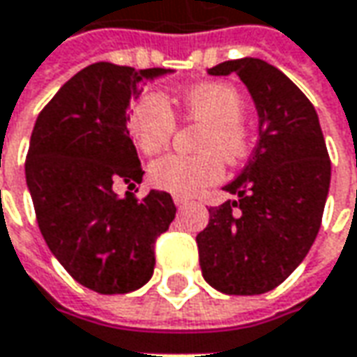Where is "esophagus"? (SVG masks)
Here are the masks:
<instances>
[{
  "label": "esophagus",
  "instance_id": "34e87169",
  "mask_svg": "<svg viewBox=\"0 0 357 357\" xmlns=\"http://www.w3.org/2000/svg\"><path fill=\"white\" fill-rule=\"evenodd\" d=\"M174 204H176L178 208H183V206H186V204H190V200L183 199V197H174Z\"/></svg>",
  "mask_w": 357,
  "mask_h": 357
}]
</instances>
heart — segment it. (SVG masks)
<instances>
[{
	"instance_id": "1",
	"label": "heart",
	"mask_w": 357,
	"mask_h": 357,
	"mask_svg": "<svg viewBox=\"0 0 357 357\" xmlns=\"http://www.w3.org/2000/svg\"><path fill=\"white\" fill-rule=\"evenodd\" d=\"M186 119L200 121L199 155H165L149 167L151 183L176 197H192L225 174V158L236 162L250 151V130L244 123V97L222 81L200 83L181 99ZM129 132L144 155H155L171 143L176 117L158 93L135 99L129 109Z\"/></svg>"
}]
</instances>
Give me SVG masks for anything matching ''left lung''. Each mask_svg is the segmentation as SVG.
<instances>
[{
	"mask_svg": "<svg viewBox=\"0 0 357 357\" xmlns=\"http://www.w3.org/2000/svg\"><path fill=\"white\" fill-rule=\"evenodd\" d=\"M236 73L252 95L260 139L225 186L236 200L211 206L197 234L204 280L230 296L274 290L306 258L322 225L330 157L314 105L274 65L244 57L208 69Z\"/></svg>",
	"mask_w": 357,
	"mask_h": 357,
	"instance_id": "obj_1",
	"label": "left lung"
}]
</instances>
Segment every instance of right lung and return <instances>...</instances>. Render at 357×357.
<instances>
[{"mask_svg":"<svg viewBox=\"0 0 357 357\" xmlns=\"http://www.w3.org/2000/svg\"><path fill=\"white\" fill-rule=\"evenodd\" d=\"M162 73L93 63L55 93L31 132L25 178L39 230L63 268L99 294H127L151 280L155 242L176 213L169 192H113L117 183L143 181L127 107L143 77Z\"/></svg>","mask_w":357,"mask_h":357,"instance_id":"obj_1","label":"right lung"}]
</instances>
